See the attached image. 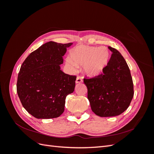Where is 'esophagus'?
I'll list each match as a JSON object with an SVG mask.
<instances>
[{"instance_id": "1", "label": "esophagus", "mask_w": 154, "mask_h": 154, "mask_svg": "<svg viewBox=\"0 0 154 154\" xmlns=\"http://www.w3.org/2000/svg\"><path fill=\"white\" fill-rule=\"evenodd\" d=\"M83 83V79L80 76H78L76 80V83Z\"/></svg>"}]
</instances>
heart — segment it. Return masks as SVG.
I'll list each match as a JSON object with an SVG mask.
<instances>
[{
    "label": "heart",
    "mask_w": 154,
    "mask_h": 154,
    "mask_svg": "<svg viewBox=\"0 0 154 154\" xmlns=\"http://www.w3.org/2000/svg\"><path fill=\"white\" fill-rule=\"evenodd\" d=\"M109 58V50L105 46L92 47L81 45L71 51L70 58L66 62L69 66L74 67V64L82 65L83 71L87 76H98L103 71Z\"/></svg>",
    "instance_id": "obj_1"
}]
</instances>
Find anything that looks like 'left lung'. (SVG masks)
<instances>
[{
    "label": "left lung",
    "mask_w": 154,
    "mask_h": 154,
    "mask_svg": "<svg viewBox=\"0 0 154 154\" xmlns=\"http://www.w3.org/2000/svg\"><path fill=\"white\" fill-rule=\"evenodd\" d=\"M112 54L103 73L85 78L88 100L94 113L112 117L128 109L134 96V85L128 65L118 51L108 47Z\"/></svg>",
    "instance_id": "obj_1"
}]
</instances>
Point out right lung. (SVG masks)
<instances>
[{
  "label": "right lung",
  "mask_w": 154,
  "mask_h": 154,
  "mask_svg": "<svg viewBox=\"0 0 154 154\" xmlns=\"http://www.w3.org/2000/svg\"><path fill=\"white\" fill-rule=\"evenodd\" d=\"M72 44L50 41L32 52L21 66L17 94L24 108L37 119L59 117L66 96L74 91L76 76L65 74L60 66Z\"/></svg>",
  "instance_id": "add662e5"
}]
</instances>
